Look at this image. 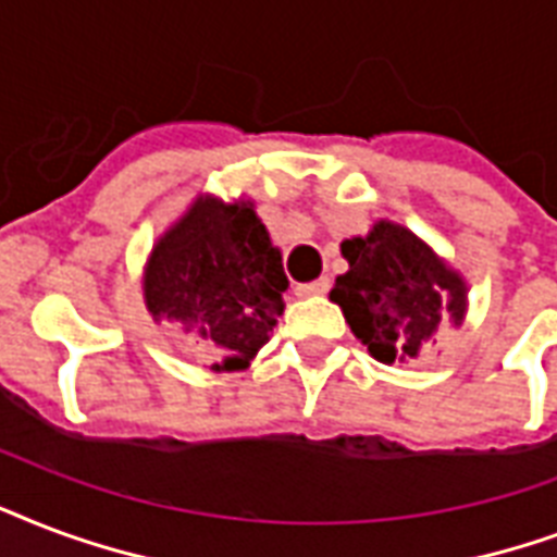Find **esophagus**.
<instances>
[{"label": "esophagus", "instance_id": "esophagus-1", "mask_svg": "<svg viewBox=\"0 0 557 557\" xmlns=\"http://www.w3.org/2000/svg\"><path fill=\"white\" fill-rule=\"evenodd\" d=\"M327 278H317V282H305L296 284V296H319V293L327 290Z\"/></svg>", "mask_w": 557, "mask_h": 557}]
</instances>
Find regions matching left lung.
<instances>
[{"mask_svg": "<svg viewBox=\"0 0 557 557\" xmlns=\"http://www.w3.org/2000/svg\"><path fill=\"white\" fill-rule=\"evenodd\" d=\"M343 258L348 273L331 299L374 360L416 357L442 322H462L465 282L404 226L381 220L366 238L343 240Z\"/></svg>", "mask_w": 557, "mask_h": 557, "instance_id": "1", "label": "left lung"}]
</instances>
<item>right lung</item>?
<instances>
[{"label": "right lung", "instance_id": "add662e5", "mask_svg": "<svg viewBox=\"0 0 557 557\" xmlns=\"http://www.w3.org/2000/svg\"><path fill=\"white\" fill-rule=\"evenodd\" d=\"M282 252L249 202L200 197L150 252L145 301L211 369H247L284 310Z\"/></svg>", "mask_w": 557, "mask_h": 557}]
</instances>
